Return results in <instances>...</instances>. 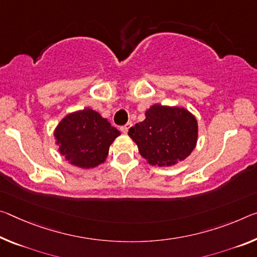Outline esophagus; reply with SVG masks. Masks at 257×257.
<instances>
[{"instance_id":"1","label":"esophagus","mask_w":257,"mask_h":257,"mask_svg":"<svg viewBox=\"0 0 257 257\" xmlns=\"http://www.w3.org/2000/svg\"><path fill=\"white\" fill-rule=\"evenodd\" d=\"M132 125H133V123H132V122H128V123H127V124L122 125V127L120 128V130H121V132H122V133H123V134H127V133H128V130L130 129V127H132Z\"/></svg>"}]
</instances>
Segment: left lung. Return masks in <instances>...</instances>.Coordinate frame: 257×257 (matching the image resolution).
<instances>
[{
    "label": "left lung",
    "instance_id": "1",
    "mask_svg": "<svg viewBox=\"0 0 257 257\" xmlns=\"http://www.w3.org/2000/svg\"><path fill=\"white\" fill-rule=\"evenodd\" d=\"M128 135L150 165L173 166L194 150L198 122L185 108L154 104L145 112V120L130 128Z\"/></svg>",
    "mask_w": 257,
    "mask_h": 257
}]
</instances>
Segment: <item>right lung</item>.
<instances>
[{
  "mask_svg": "<svg viewBox=\"0 0 257 257\" xmlns=\"http://www.w3.org/2000/svg\"><path fill=\"white\" fill-rule=\"evenodd\" d=\"M120 132L99 113L85 107L67 114L54 133L59 152L71 165L89 169L106 160Z\"/></svg>",
  "mask_w": 257,
  "mask_h": 257,
  "instance_id": "add662e5",
  "label": "right lung"
}]
</instances>
